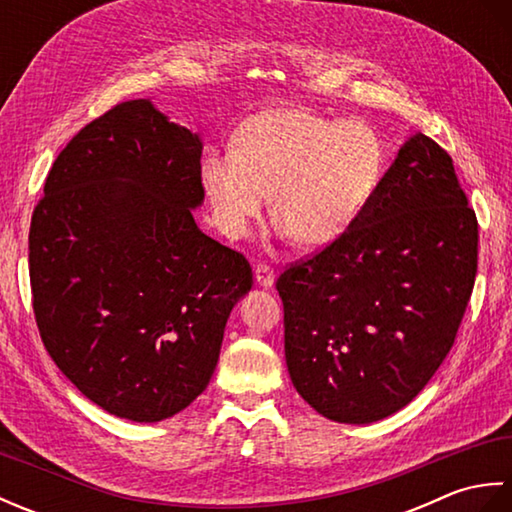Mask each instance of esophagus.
I'll use <instances>...</instances> for the list:
<instances>
[{"label": "esophagus", "instance_id": "34e87169", "mask_svg": "<svg viewBox=\"0 0 512 512\" xmlns=\"http://www.w3.org/2000/svg\"><path fill=\"white\" fill-rule=\"evenodd\" d=\"M255 279L262 288H270L275 284V270L268 264H257L255 266Z\"/></svg>", "mask_w": 512, "mask_h": 512}]
</instances>
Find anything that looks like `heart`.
I'll list each match as a JSON object with an SVG mask.
<instances>
[{"instance_id":"heart-1","label":"heart","mask_w":512,"mask_h":512,"mask_svg":"<svg viewBox=\"0 0 512 512\" xmlns=\"http://www.w3.org/2000/svg\"><path fill=\"white\" fill-rule=\"evenodd\" d=\"M383 169L385 147L365 123L270 107L239 125L233 151L204 156L200 178L226 237H246L273 192V217L292 242L323 248L356 222Z\"/></svg>"}]
</instances>
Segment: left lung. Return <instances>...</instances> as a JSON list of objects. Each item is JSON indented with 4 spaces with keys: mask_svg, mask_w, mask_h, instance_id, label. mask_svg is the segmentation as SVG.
I'll use <instances>...</instances> for the list:
<instances>
[{
    "mask_svg": "<svg viewBox=\"0 0 512 512\" xmlns=\"http://www.w3.org/2000/svg\"><path fill=\"white\" fill-rule=\"evenodd\" d=\"M477 273V217L436 140L411 136L356 222L277 279L292 385L321 416L383 420L453 347Z\"/></svg>",
    "mask_w": 512,
    "mask_h": 512,
    "instance_id": "left-lung-1",
    "label": "left lung"
}]
</instances>
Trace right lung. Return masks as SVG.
<instances>
[{
	"mask_svg": "<svg viewBox=\"0 0 512 512\" xmlns=\"http://www.w3.org/2000/svg\"><path fill=\"white\" fill-rule=\"evenodd\" d=\"M202 138L149 99L85 125L54 165L28 235L32 308L52 361L107 413L158 422L215 372L253 286L237 250L204 235Z\"/></svg>",
	"mask_w": 512,
	"mask_h": 512,
	"instance_id": "right-lung-1",
	"label": "right lung"
}]
</instances>
